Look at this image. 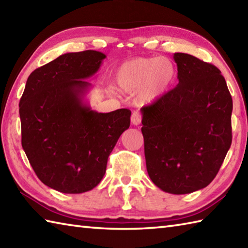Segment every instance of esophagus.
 <instances>
[{
    "mask_svg": "<svg viewBox=\"0 0 248 248\" xmlns=\"http://www.w3.org/2000/svg\"><path fill=\"white\" fill-rule=\"evenodd\" d=\"M140 121H142V116H140V114L138 113V111H134L132 116H131V124L133 125H139L140 124Z\"/></svg>",
    "mask_w": 248,
    "mask_h": 248,
    "instance_id": "34e87169",
    "label": "esophagus"
}]
</instances>
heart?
Here are the masks:
<instances>
[{
	"instance_id": "b5f03b06",
	"label": "heart",
	"mask_w": 248,
	"mask_h": 248,
	"mask_svg": "<svg viewBox=\"0 0 248 248\" xmlns=\"http://www.w3.org/2000/svg\"><path fill=\"white\" fill-rule=\"evenodd\" d=\"M175 79V66L169 59L159 57L134 58L124 62L115 74L118 89L132 93L137 92L140 105L158 101L171 88Z\"/></svg>"
}]
</instances>
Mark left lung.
<instances>
[{
	"mask_svg": "<svg viewBox=\"0 0 248 248\" xmlns=\"http://www.w3.org/2000/svg\"><path fill=\"white\" fill-rule=\"evenodd\" d=\"M178 84L144 106L142 133L148 175L161 190L185 195L205 188L231 146L232 98L220 71L174 53Z\"/></svg>",
	"mask_w": 248,
	"mask_h": 248,
	"instance_id": "left-lung-1",
	"label": "left lung"
}]
</instances>
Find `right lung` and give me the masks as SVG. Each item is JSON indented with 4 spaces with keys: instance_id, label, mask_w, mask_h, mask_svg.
Listing matches in <instances>:
<instances>
[{
    "instance_id": "1",
    "label": "right lung",
    "mask_w": 248,
    "mask_h": 248,
    "mask_svg": "<svg viewBox=\"0 0 248 248\" xmlns=\"http://www.w3.org/2000/svg\"><path fill=\"white\" fill-rule=\"evenodd\" d=\"M106 56L96 50L69 52L33 71L19 103L21 144L31 167L46 186L82 193L103 178L108 159L131 111L91 109L87 79Z\"/></svg>"
}]
</instances>
